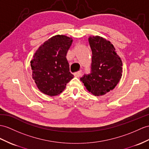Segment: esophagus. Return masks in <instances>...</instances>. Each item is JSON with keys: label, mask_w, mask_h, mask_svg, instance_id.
Listing matches in <instances>:
<instances>
[{"label": "esophagus", "mask_w": 149, "mask_h": 149, "mask_svg": "<svg viewBox=\"0 0 149 149\" xmlns=\"http://www.w3.org/2000/svg\"><path fill=\"white\" fill-rule=\"evenodd\" d=\"M81 71H79L74 73V76L75 77H79L81 76Z\"/></svg>", "instance_id": "esophagus-1"}]
</instances>
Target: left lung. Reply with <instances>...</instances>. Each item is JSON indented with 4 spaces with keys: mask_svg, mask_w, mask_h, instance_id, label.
<instances>
[{
    "mask_svg": "<svg viewBox=\"0 0 149 149\" xmlns=\"http://www.w3.org/2000/svg\"><path fill=\"white\" fill-rule=\"evenodd\" d=\"M92 52L91 70L80 80L95 96L103 95L117 85L122 76V61L113 45L102 37H90Z\"/></svg>",
    "mask_w": 149,
    "mask_h": 149,
    "instance_id": "8db88e82",
    "label": "left lung"
}]
</instances>
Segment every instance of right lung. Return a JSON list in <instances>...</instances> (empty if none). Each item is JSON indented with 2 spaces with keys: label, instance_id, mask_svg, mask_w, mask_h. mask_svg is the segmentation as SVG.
<instances>
[{
  "label": "right lung",
  "instance_id": "right-lung-1",
  "mask_svg": "<svg viewBox=\"0 0 149 149\" xmlns=\"http://www.w3.org/2000/svg\"><path fill=\"white\" fill-rule=\"evenodd\" d=\"M72 42L66 36H54L39 47L31 61L32 78L47 95H59L74 77L66 57Z\"/></svg>",
  "mask_w": 149,
  "mask_h": 149
}]
</instances>
